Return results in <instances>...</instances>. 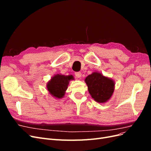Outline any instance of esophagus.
Returning <instances> with one entry per match:
<instances>
[{
	"label": "esophagus",
	"mask_w": 151,
	"mask_h": 151,
	"mask_svg": "<svg viewBox=\"0 0 151 151\" xmlns=\"http://www.w3.org/2000/svg\"><path fill=\"white\" fill-rule=\"evenodd\" d=\"M75 76L77 78H81V72H76Z\"/></svg>",
	"instance_id": "esophagus-1"
}]
</instances>
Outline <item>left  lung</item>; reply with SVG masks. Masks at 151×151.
Wrapping results in <instances>:
<instances>
[{
  "instance_id": "left-lung-1",
  "label": "left lung",
  "mask_w": 151,
  "mask_h": 151,
  "mask_svg": "<svg viewBox=\"0 0 151 151\" xmlns=\"http://www.w3.org/2000/svg\"><path fill=\"white\" fill-rule=\"evenodd\" d=\"M84 81L90 95L96 102L104 103L111 98L115 85L111 78L99 72H94L87 76Z\"/></svg>"
}]
</instances>
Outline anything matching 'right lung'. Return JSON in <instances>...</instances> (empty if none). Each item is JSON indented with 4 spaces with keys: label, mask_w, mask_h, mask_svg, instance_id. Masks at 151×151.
I'll return each mask as SVG.
<instances>
[{
    "label": "right lung",
    "mask_w": 151,
    "mask_h": 151,
    "mask_svg": "<svg viewBox=\"0 0 151 151\" xmlns=\"http://www.w3.org/2000/svg\"><path fill=\"white\" fill-rule=\"evenodd\" d=\"M72 75L65 76L57 74L51 77L47 84V88L49 94L53 98L61 99L65 96L70 81L74 80Z\"/></svg>",
    "instance_id": "add662e5"
}]
</instances>
